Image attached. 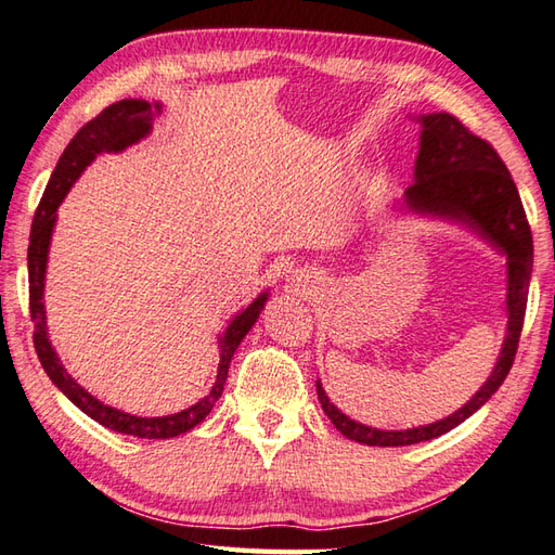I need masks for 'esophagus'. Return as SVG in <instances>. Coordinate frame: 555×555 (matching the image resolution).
<instances>
[{
  "mask_svg": "<svg viewBox=\"0 0 555 555\" xmlns=\"http://www.w3.org/2000/svg\"><path fill=\"white\" fill-rule=\"evenodd\" d=\"M289 280H292L289 285L294 287V292H299V294H307L309 292V275H304L301 270H297V273H294Z\"/></svg>",
  "mask_w": 555,
  "mask_h": 555,
  "instance_id": "esophagus-1",
  "label": "esophagus"
}]
</instances>
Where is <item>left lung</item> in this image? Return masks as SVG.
Segmentation results:
<instances>
[{"instance_id":"1","label":"left lung","mask_w":555,"mask_h":555,"mask_svg":"<svg viewBox=\"0 0 555 555\" xmlns=\"http://www.w3.org/2000/svg\"><path fill=\"white\" fill-rule=\"evenodd\" d=\"M412 119L422 124L414 179L392 208L404 215H416V218L460 224L477 234L493 251H499L505 258L507 323L499 359L483 386L460 410L431 424L386 431V428L354 422L327 398L321 378L315 380L319 402L337 431L357 443L378 448L414 446L443 436L491 400L513 366L519 333H522L531 266H534V244H531L522 201L499 153L446 112H431V115Z\"/></svg>"}]
</instances>
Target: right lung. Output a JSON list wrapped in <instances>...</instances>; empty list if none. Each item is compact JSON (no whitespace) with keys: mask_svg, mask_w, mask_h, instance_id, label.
I'll return each mask as SVG.
<instances>
[{"mask_svg":"<svg viewBox=\"0 0 555 555\" xmlns=\"http://www.w3.org/2000/svg\"><path fill=\"white\" fill-rule=\"evenodd\" d=\"M160 115H163V103H149V100H141V98H127L105 107L93 121H88L83 129H78L72 143L64 149L60 163H56L48 189H44L42 201L36 210V218H33L30 244H28L30 321L36 325V331H33V345H36V352L44 373H48L54 386L60 388L66 398L78 406V410L88 414L90 420L112 428V431L135 436V438H175L179 434L191 431V428L206 420L224 390V380H228V371H230L236 347L242 345L246 333L256 325L258 315H261V311L266 309V301L270 297V292L263 289L251 304H248V307H244L242 311H236L232 315L228 327H224L222 335L218 337L220 364H218V376H215L210 392L206 398H201L196 404H191L177 414L139 416V414L117 410V406L100 402L95 395H90L81 383H76V378H72V373L64 369L60 354L54 352V347L50 343L48 311H44V301H42L44 278H48V256H50L52 232L56 224V210H60L62 201L76 184V179L83 175V169L93 163L98 155L121 153L127 151L129 145L143 141L145 135H151L153 121Z\"/></svg>","mask_w":555,"mask_h":555,"instance_id":"1","label":"right lung"}]
</instances>
